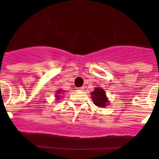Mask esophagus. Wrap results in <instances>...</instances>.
Instances as JSON below:
<instances>
[{
    "instance_id": "34e87169",
    "label": "esophagus",
    "mask_w": 159,
    "mask_h": 159,
    "mask_svg": "<svg viewBox=\"0 0 159 159\" xmlns=\"http://www.w3.org/2000/svg\"><path fill=\"white\" fill-rule=\"evenodd\" d=\"M77 90H81V91H82V90H84V87H78V88H77Z\"/></svg>"
}]
</instances>
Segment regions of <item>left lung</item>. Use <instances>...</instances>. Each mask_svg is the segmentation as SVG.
<instances>
[{
    "mask_svg": "<svg viewBox=\"0 0 159 159\" xmlns=\"http://www.w3.org/2000/svg\"><path fill=\"white\" fill-rule=\"evenodd\" d=\"M91 97H92L93 103L96 106L100 107H104L108 105L109 101L107 99L105 91L102 88L96 87L93 92L91 93Z\"/></svg>",
    "mask_w": 159,
    "mask_h": 159,
    "instance_id": "left-lung-1",
    "label": "left lung"
}]
</instances>
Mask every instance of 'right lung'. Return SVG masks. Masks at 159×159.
<instances>
[{"label":"right lung","mask_w":159,"mask_h":159,"mask_svg":"<svg viewBox=\"0 0 159 159\" xmlns=\"http://www.w3.org/2000/svg\"><path fill=\"white\" fill-rule=\"evenodd\" d=\"M57 93L60 94V93H61V92H63V90H58V91H57ZM55 97H56L57 99V100H59V97H60L59 96H57V95H56V96H55Z\"/></svg>","instance_id":"obj_1"}]
</instances>
